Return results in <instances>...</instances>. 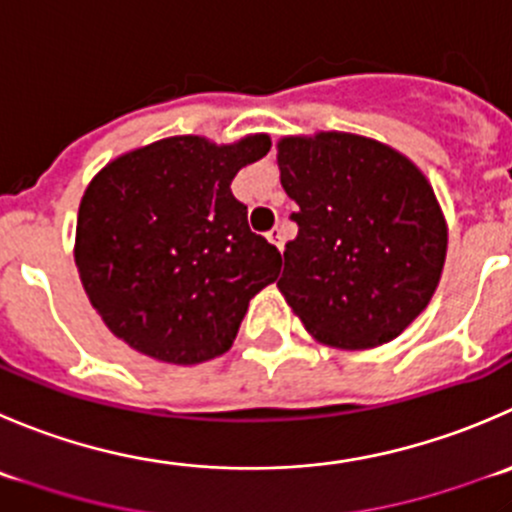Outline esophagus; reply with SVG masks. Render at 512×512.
Segmentation results:
<instances>
[{
  "mask_svg": "<svg viewBox=\"0 0 512 512\" xmlns=\"http://www.w3.org/2000/svg\"><path fill=\"white\" fill-rule=\"evenodd\" d=\"M267 240H270L277 250H282V245H285V232H282L280 227H272V230L267 232Z\"/></svg>",
  "mask_w": 512,
  "mask_h": 512,
  "instance_id": "esophagus-1",
  "label": "esophagus"
}]
</instances>
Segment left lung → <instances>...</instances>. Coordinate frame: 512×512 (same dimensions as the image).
I'll list each match as a JSON object with an SVG mask.
<instances>
[{
  "label": "left lung",
  "mask_w": 512,
  "mask_h": 512,
  "mask_svg": "<svg viewBox=\"0 0 512 512\" xmlns=\"http://www.w3.org/2000/svg\"><path fill=\"white\" fill-rule=\"evenodd\" d=\"M280 182L297 237L277 280L302 325L335 347L398 337L428 307L448 230L423 172L390 147L345 132L280 142Z\"/></svg>",
  "instance_id": "left-lung-1"
}]
</instances>
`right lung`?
Listing matches in <instances>:
<instances>
[{
  "label": "right lung",
  "mask_w": 512,
  "mask_h": 512,
  "mask_svg": "<svg viewBox=\"0 0 512 512\" xmlns=\"http://www.w3.org/2000/svg\"><path fill=\"white\" fill-rule=\"evenodd\" d=\"M267 150L265 135L222 147L170 137L94 177L79 205L74 260L119 340L175 365L230 350L250 300L282 265L230 190Z\"/></svg>",
  "instance_id": "right-lung-1"
}]
</instances>
